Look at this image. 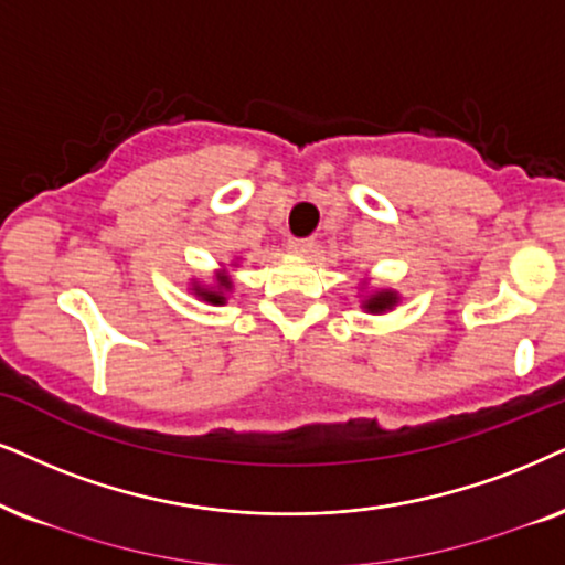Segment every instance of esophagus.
I'll list each match as a JSON object with an SVG mask.
<instances>
[{
    "mask_svg": "<svg viewBox=\"0 0 565 565\" xmlns=\"http://www.w3.org/2000/svg\"><path fill=\"white\" fill-rule=\"evenodd\" d=\"M287 249H289V253H295V255H310L312 249H316V242H312V239H289Z\"/></svg>",
    "mask_w": 565,
    "mask_h": 565,
    "instance_id": "34e87169",
    "label": "esophagus"
}]
</instances>
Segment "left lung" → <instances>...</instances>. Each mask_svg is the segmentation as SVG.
<instances>
[{
    "label": "left lung",
    "instance_id": "left-lung-1",
    "mask_svg": "<svg viewBox=\"0 0 565 565\" xmlns=\"http://www.w3.org/2000/svg\"><path fill=\"white\" fill-rule=\"evenodd\" d=\"M396 302H398L396 291L377 289L370 297H365V302H362V307H365L367 312H385V310H391V307H394Z\"/></svg>",
    "mask_w": 565,
    "mask_h": 565
}]
</instances>
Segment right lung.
Wrapping results in <instances>:
<instances>
[{
  "label": "right lung",
  "instance_id": "right-lung-1",
  "mask_svg": "<svg viewBox=\"0 0 565 565\" xmlns=\"http://www.w3.org/2000/svg\"><path fill=\"white\" fill-rule=\"evenodd\" d=\"M232 289V278L226 274H218L216 276V287H200V284H195L192 287V295H198L203 302H211V305H224L226 302V291Z\"/></svg>",
  "mask_w": 565,
  "mask_h": 565
}]
</instances>
